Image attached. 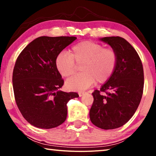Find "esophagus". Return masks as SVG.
I'll list each match as a JSON object with an SVG mask.
<instances>
[{"label":"esophagus","mask_w":156,"mask_h":156,"mask_svg":"<svg viewBox=\"0 0 156 156\" xmlns=\"http://www.w3.org/2000/svg\"><path fill=\"white\" fill-rule=\"evenodd\" d=\"M85 93V92H84V91L78 92V95H79V96H80V97H82V96L84 95Z\"/></svg>","instance_id":"34e87169"}]
</instances>
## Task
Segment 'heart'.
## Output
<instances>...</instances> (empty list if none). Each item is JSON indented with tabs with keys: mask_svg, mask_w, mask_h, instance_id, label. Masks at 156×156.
<instances>
[{
	"mask_svg": "<svg viewBox=\"0 0 156 156\" xmlns=\"http://www.w3.org/2000/svg\"><path fill=\"white\" fill-rule=\"evenodd\" d=\"M118 56L115 50L92 41H83L71 47L70 52L63 51L56 58L57 69L63 77H71L81 64L82 73L67 80L70 90H83L90 87L95 80L106 82L112 77L117 65Z\"/></svg>",
	"mask_w": 156,
	"mask_h": 156,
	"instance_id": "b5f03b06",
	"label": "heart"
}]
</instances>
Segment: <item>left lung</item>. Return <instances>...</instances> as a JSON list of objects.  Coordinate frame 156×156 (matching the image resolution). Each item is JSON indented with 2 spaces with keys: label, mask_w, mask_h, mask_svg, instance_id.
<instances>
[{
  "label": "left lung",
  "mask_w": 156,
  "mask_h": 156,
  "mask_svg": "<svg viewBox=\"0 0 156 156\" xmlns=\"http://www.w3.org/2000/svg\"><path fill=\"white\" fill-rule=\"evenodd\" d=\"M100 40L117 52L118 61L112 77L92 93L90 118L96 126L107 130L123 126L134 115L143 95L144 76L139 54L126 39L107 37Z\"/></svg>",
  "instance_id": "1"
}]
</instances>
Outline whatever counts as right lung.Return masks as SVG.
Listing matches in <instances>:
<instances>
[{"mask_svg":"<svg viewBox=\"0 0 156 156\" xmlns=\"http://www.w3.org/2000/svg\"><path fill=\"white\" fill-rule=\"evenodd\" d=\"M76 37H39L17 57L12 73L15 100L23 117L40 129H52L67 117L66 104L77 93L58 90L64 81L56 66L58 54Z\"/></svg>","mask_w":156,"mask_h":156,"instance_id":"1","label":"right lung"}]
</instances>
